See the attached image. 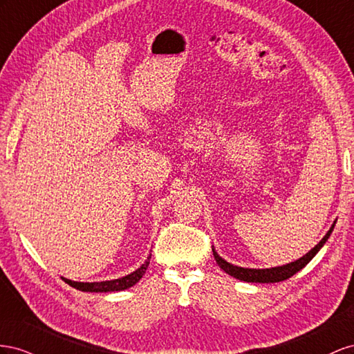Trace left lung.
I'll return each mask as SVG.
<instances>
[{
    "mask_svg": "<svg viewBox=\"0 0 354 354\" xmlns=\"http://www.w3.org/2000/svg\"><path fill=\"white\" fill-rule=\"evenodd\" d=\"M335 222L337 221H334V224L330 225V228H329L328 233L325 234V237H323L319 241V243L315 248H313L310 252H307L304 257H301L297 261H292V262H289V264H285V266L271 267V268H245V267H239V266L231 264V262H227L224 258H221L214 246H212V252H214V257H215L216 264L222 270H224L227 274L233 276L237 280L252 281V283H276V281H283V280L294 276L295 272H298L299 270L304 268L308 264V262L316 257L317 252L328 241L332 231H334Z\"/></svg>",
    "mask_w": 354,
    "mask_h": 354,
    "instance_id": "left-lung-1",
    "label": "left lung"
}]
</instances>
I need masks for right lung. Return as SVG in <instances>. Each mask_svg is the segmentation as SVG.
Wrapping results in <instances>:
<instances>
[{"mask_svg": "<svg viewBox=\"0 0 354 354\" xmlns=\"http://www.w3.org/2000/svg\"><path fill=\"white\" fill-rule=\"evenodd\" d=\"M149 259H151V254L148 255V258L145 259V262L140 266L138 270H135L130 274L120 277V279H114V280H105V281H74L65 279V283H68L69 286H73L82 292H118V290H124L132 288L133 285H136L138 281L142 279V276L145 274V271L149 266Z\"/></svg>", "mask_w": 354, "mask_h": 354, "instance_id": "obj_1", "label": "right lung"}]
</instances>
